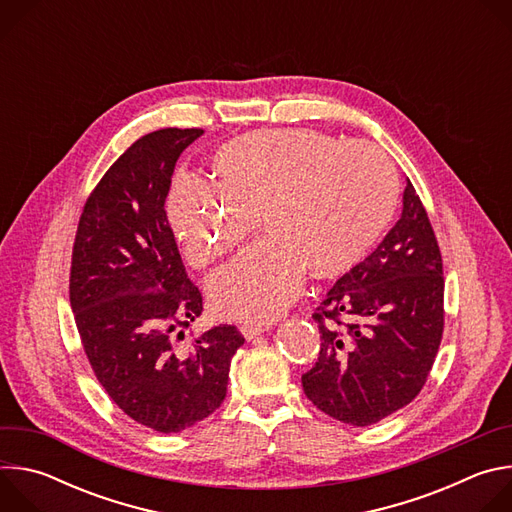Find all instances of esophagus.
<instances>
[{"label": "esophagus", "instance_id": "obj_1", "mask_svg": "<svg viewBox=\"0 0 512 512\" xmlns=\"http://www.w3.org/2000/svg\"><path fill=\"white\" fill-rule=\"evenodd\" d=\"M269 330V324H243L241 326V334L247 338V340H253L257 336H261L263 332Z\"/></svg>", "mask_w": 512, "mask_h": 512}]
</instances>
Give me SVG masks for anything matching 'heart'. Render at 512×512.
Here are the masks:
<instances>
[{"label": "heart", "instance_id": "heart-1", "mask_svg": "<svg viewBox=\"0 0 512 512\" xmlns=\"http://www.w3.org/2000/svg\"><path fill=\"white\" fill-rule=\"evenodd\" d=\"M212 182L188 174L168 196V221L194 267L235 251L257 227L265 239L208 279L212 310L269 322L310 273L332 281L364 261L399 200L391 158L367 141L306 129H257L212 152Z\"/></svg>", "mask_w": 512, "mask_h": 512}]
</instances>
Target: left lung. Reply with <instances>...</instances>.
I'll use <instances>...</instances> for the list:
<instances>
[{"instance_id": "left-lung-1", "label": "left lung", "mask_w": 512, "mask_h": 512, "mask_svg": "<svg viewBox=\"0 0 512 512\" xmlns=\"http://www.w3.org/2000/svg\"><path fill=\"white\" fill-rule=\"evenodd\" d=\"M442 273L427 212L407 180L395 227L312 316L322 344L302 385L320 411L364 427L419 395L444 332Z\"/></svg>"}]
</instances>
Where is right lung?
Here are the masks:
<instances>
[{"mask_svg": "<svg viewBox=\"0 0 512 512\" xmlns=\"http://www.w3.org/2000/svg\"><path fill=\"white\" fill-rule=\"evenodd\" d=\"M202 129L139 137L85 202L70 265V306L97 381L137 423L176 433L227 397L243 334L229 324L184 340L202 312L166 216L174 166Z\"/></svg>", "mask_w": 512, "mask_h": 512, "instance_id": "right-lung-1", "label": "right lung"}]
</instances>
